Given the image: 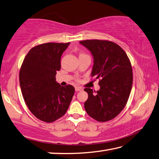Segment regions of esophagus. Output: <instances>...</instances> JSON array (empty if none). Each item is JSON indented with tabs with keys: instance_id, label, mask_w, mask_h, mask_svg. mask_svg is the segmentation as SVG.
I'll return each mask as SVG.
<instances>
[{
	"instance_id": "obj_1",
	"label": "esophagus",
	"mask_w": 159,
	"mask_h": 159,
	"mask_svg": "<svg viewBox=\"0 0 159 159\" xmlns=\"http://www.w3.org/2000/svg\"><path fill=\"white\" fill-rule=\"evenodd\" d=\"M75 90L76 92H79V91H81V90H83V88H80V87H79V86H76L75 88Z\"/></svg>"
}]
</instances>
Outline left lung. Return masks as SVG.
I'll list each match as a JSON object with an SVG mask.
<instances>
[{"instance_id": "obj_1", "label": "left lung", "mask_w": 159, "mask_h": 159, "mask_svg": "<svg viewBox=\"0 0 159 159\" xmlns=\"http://www.w3.org/2000/svg\"><path fill=\"white\" fill-rule=\"evenodd\" d=\"M80 43L94 57L91 76L100 79L98 91L84 89L88 94L85 111L96 120L106 122L118 116L128 101L133 81L131 63L125 52L110 40H85Z\"/></svg>"}]
</instances>
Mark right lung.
<instances>
[{"label":"right lung","mask_w":159,"mask_h":159,"mask_svg":"<svg viewBox=\"0 0 159 159\" xmlns=\"http://www.w3.org/2000/svg\"><path fill=\"white\" fill-rule=\"evenodd\" d=\"M70 43H47L34 47L21 65L19 81L27 106L37 119L52 123L66 113L75 89L56 81L61 58Z\"/></svg>","instance_id":"obj_1"}]
</instances>
